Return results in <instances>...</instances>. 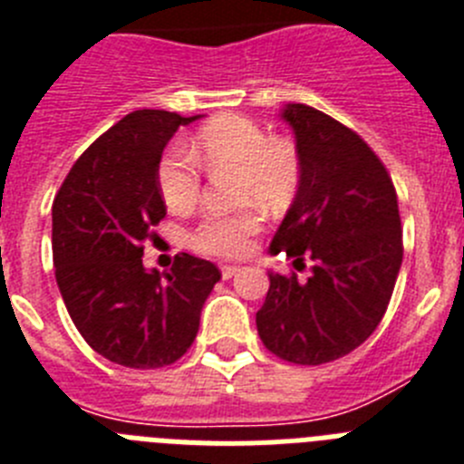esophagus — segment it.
I'll use <instances>...</instances> for the list:
<instances>
[{
  "label": "esophagus",
  "mask_w": 464,
  "mask_h": 464,
  "mask_svg": "<svg viewBox=\"0 0 464 464\" xmlns=\"http://www.w3.org/2000/svg\"><path fill=\"white\" fill-rule=\"evenodd\" d=\"M237 273H240V266H221V277H224V280L237 276Z\"/></svg>",
  "instance_id": "34e87169"
}]
</instances>
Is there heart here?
<instances>
[{
    "mask_svg": "<svg viewBox=\"0 0 464 464\" xmlns=\"http://www.w3.org/2000/svg\"><path fill=\"white\" fill-rule=\"evenodd\" d=\"M188 151L170 147L156 170L160 198L172 212H188L203 188L200 163L209 172H236L237 203H259L268 212L292 205L304 179L299 144L287 135H268L261 123L240 114H224L205 123ZM264 228L259 209L236 215H208L188 236V245L208 256L247 255Z\"/></svg>",
    "mask_w": 464,
    "mask_h": 464,
    "instance_id": "heart-1",
    "label": "heart"
}]
</instances>
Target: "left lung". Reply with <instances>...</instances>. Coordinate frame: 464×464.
<instances>
[{
	"instance_id": "left-lung-1",
	"label": "left lung",
	"mask_w": 464,
	"mask_h": 464,
	"mask_svg": "<svg viewBox=\"0 0 464 464\" xmlns=\"http://www.w3.org/2000/svg\"><path fill=\"white\" fill-rule=\"evenodd\" d=\"M304 160L299 193L271 243L296 271L268 273L256 313L266 350L317 366L353 353L388 310L404 243L392 177L353 128L308 104H287Z\"/></svg>"
}]
</instances>
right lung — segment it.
<instances>
[{
    "label": "right lung",
    "mask_w": 464,
    "mask_h": 464,
    "mask_svg": "<svg viewBox=\"0 0 464 464\" xmlns=\"http://www.w3.org/2000/svg\"><path fill=\"white\" fill-rule=\"evenodd\" d=\"M196 119L163 110L123 116L76 159L55 193L51 243L67 313L95 353L128 369L175 364L221 277L215 264L187 252L168 273L142 266L144 243L165 217L160 154Z\"/></svg>",
    "instance_id": "right-lung-1"
}]
</instances>
